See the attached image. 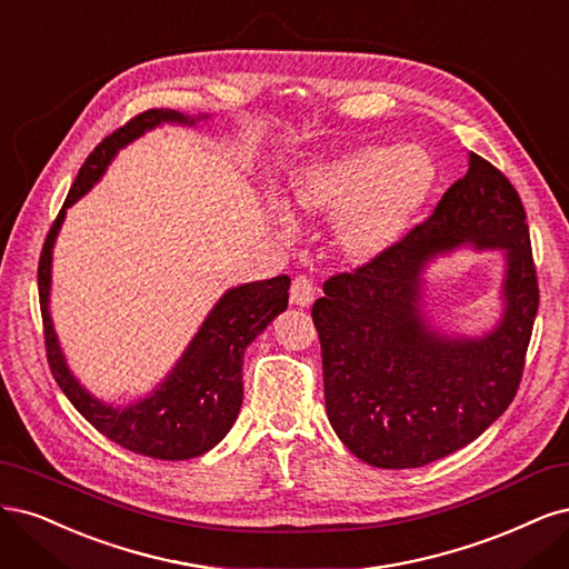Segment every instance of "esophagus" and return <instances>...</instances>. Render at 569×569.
<instances>
[{
	"mask_svg": "<svg viewBox=\"0 0 569 569\" xmlns=\"http://www.w3.org/2000/svg\"><path fill=\"white\" fill-rule=\"evenodd\" d=\"M315 283L309 281V277H296L290 283V302L298 305V307H309L315 302Z\"/></svg>",
	"mask_w": 569,
	"mask_h": 569,
	"instance_id": "34e87169",
	"label": "esophagus"
}]
</instances>
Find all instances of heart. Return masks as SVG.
I'll return each instance as SVG.
<instances>
[{
    "label": "heart",
    "mask_w": 569,
    "mask_h": 569,
    "mask_svg": "<svg viewBox=\"0 0 569 569\" xmlns=\"http://www.w3.org/2000/svg\"><path fill=\"white\" fill-rule=\"evenodd\" d=\"M435 179V160L420 143L361 146L305 168L292 181V198L305 212L340 222L347 258L371 260L399 241Z\"/></svg>",
    "instance_id": "heart-1"
}]
</instances>
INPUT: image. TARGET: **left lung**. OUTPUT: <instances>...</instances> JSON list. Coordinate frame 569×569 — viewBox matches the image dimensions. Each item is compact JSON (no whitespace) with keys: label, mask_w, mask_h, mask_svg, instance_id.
<instances>
[{"label":"left lung","mask_w":569,"mask_h":569,"mask_svg":"<svg viewBox=\"0 0 569 569\" xmlns=\"http://www.w3.org/2000/svg\"><path fill=\"white\" fill-rule=\"evenodd\" d=\"M472 242L507 250L505 319L485 339L449 341L419 317V271L432 253ZM311 307L326 413L342 445L376 468H420L470 445L516 397L539 309L522 200L470 153L426 222L355 271L333 273Z\"/></svg>","instance_id":"left-lung-1"}]
</instances>
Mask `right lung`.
I'll return each instance as SVG.
<instances>
[{
	"label": "right lung",
	"instance_id": "1",
	"mask_svg": "<svg viewBox=\"0 0 569 569\" xmlns=\"http://www.w3.org/2000/svg\"><path fill=\"white\" fill-rule=\"evenodd\" d=\"M160 122L193 124V118L151 108V111H143L118 127L89 153L76 181H72L61 212L47 233L38 267V286L47 361L51 376L57 378L70 405L101 435L124 449L162 458V461H184V458L206 453L231 430L243 401V352L271 323V319L288 307L290 279L286 273L231 288L214 305L168 380L149 399L127 409L101 405L70 376L49 319L51 248L66 217V208L97 184L118 149L141 137L146 130H153Z\"/></svg>",
	"mask_w": 569,
	"mask_h": 569
}]
</instances>
